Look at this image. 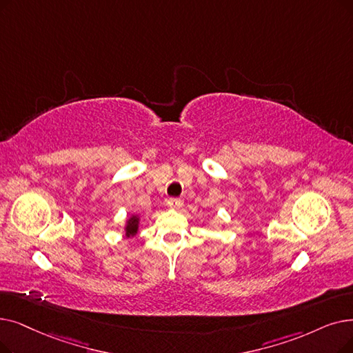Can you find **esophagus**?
Masks as SVG:
<instances>
[{"label":"esophagus","mask_w":353,"mask_h":353,"mask_svg":"<svg viewBox=\"0 0 353 353\" xmlns=\"http://www.w3.org/2000/svg\"><path fill=\"white\" fill-rule=\"evenodd\" d=\"M167 205L170 209H180L183 206V201H181V199H177V197H172V199H168V201H167Z\"/></svg>","instance_id":"esophagus-1"}]
</instances>
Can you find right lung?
Segmentation results:
<instances>
[{
    "label": "right lung",
    "mask_w": 353,
    "mask_h": 353,
    "mask_svg": "<svg viewBox=\"0 0 353 353\" xmlns=\"http://www.w3.org/2000/svg\"><path fill=\"white\" fill-rule=\"evenodd\" d=\"M139 223H140V218L137 216V214L130 216L125 225V236H134L137 232H139Z\"/></svg>",
    "instance_id": "add662e5"
}]
</instances>
